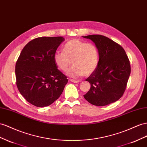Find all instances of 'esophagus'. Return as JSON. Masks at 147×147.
Returning <instances> with one entry per match:
<instances>
[{
    "label": "esophagus",
    "mask_w": 147,
    "mask_h": 147,
    "mask_svg": "<svg viewBox=\"0 0 147 147\" xmlns=\"http://www.w3.org/2000/svg\"><path fill=\"white\" fill-rule=\"evenodd\" d=\"M70 82H72L73 83H78L80 82V80H74V79H70L69 80Z\"/></svg>",
    "instance_id": "esophagus-1"
}]
</instances>
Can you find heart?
Returning a JSON list of instances; mask_svg holds the SVG:
<instances>
[{
  "mask_svg": "<svg viewBox=\"0 0 147 147\" xmlns=\"http://www.w3.org/2000/svg\"><path fill=\"white\" fill-rule=\"evenodd\" d=\"M99 58L96 46L78 39L67 42L63 51H57L54 54L55 64L63 72L68 70L72 63L73 66L68 70L67 75L74 78L92 74L98 65Z\"/></svg>",
  "mask_w": 147,
  "mask_h": 147,
  "instance_id": "b5f03b06",
  "label": "heart"
}]
</instances>
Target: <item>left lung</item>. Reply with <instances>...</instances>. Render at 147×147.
I'll list each match as a JSON object with an SVG mask.
<instances>
[{"instance_id":"obj_1","label":"left lung","mask_w":147,"mask_h":147,"mask_svg":"<svg viewBox=\"0 0 147 147\" xmlns=\"http://www.w3.org/2000/svg\"><path fill=\"white\" fill-rule=\"evenodd\" d=\"M91 39L99 51V64L86 79L90 89L83 95L92 105L103 106L116 102L124 94L130 74V62L117 43L100 34L83 36Z\"/></svg>"}]
</instances>
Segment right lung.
I'll return each instance as SVG.
<instances>
[{
    "label": "right lung",
    "instance_id": "right-lung-1",
    "mask_svg": "<svg viewBox=\"0 0 147 147\" xmlns=\"http://www.w3.org/2000/svg\"><path fill=\"white\" fill-rule=\"evenodd\" d=\"M61 36L37 38L23 47L16 63L17 86L25 100L35 106H49L61 96L68 79L57 69L54 54Z\"/></svg>",
    "mask_w": 147,
    "mask_h": 147
}]
</instances>
